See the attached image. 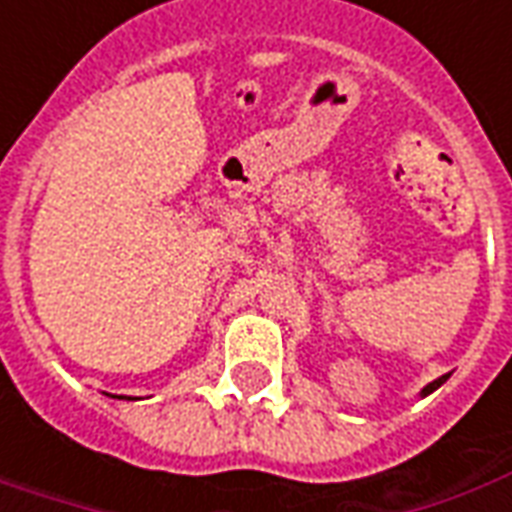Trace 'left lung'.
<instances>
[{
  "label": "left lung",
  "instance_id": "8db88e82",
  "mask_svg": "<svg viewBox=\"0 0 512 512\" xmlns=\"http://www.w3.org/2000/svg\"><path fill=\"white\" fill-rule=\"evenodd\" d=\"M447 378H450V376H441V378H436V381H430V384L425 386V389H422V392H419V395L425 397V395H430V392H436V389H439V386L444 384V381H447Z\"/></svg>",
  "mask_w": 512,
  "mask_h": 512
}]
</instances>
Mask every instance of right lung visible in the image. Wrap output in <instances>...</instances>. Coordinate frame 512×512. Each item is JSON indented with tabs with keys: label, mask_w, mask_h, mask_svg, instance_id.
I'll list each match as a JSON object with an SVG mask.
<instances>
[{
	"label": "right lung",
	"mask_w": 512,
	"mask_h": 512,
	"mask_svg": "<svg viewBox=\"0 0 512 512\" xmlns=\"http://www.w3.org/2000/svg\"><path fill=\"white\" fill-rule=\"evenodd\" d=\"M120 397H123V395H120Z\"/></svg>",
	"instance_id": "obj_1"
}]
</instances>
